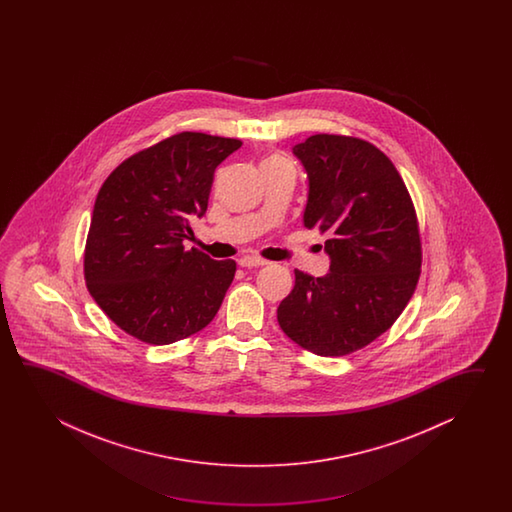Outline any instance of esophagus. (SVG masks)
Returning a JSON list of instances; mask_svg holds the SVG:
<instances>
[{
  "mask_svg": "<svg viewBox=\"0 0 512 512\" xmlns=\"http://www.w3.org/2000/svg\"><path fill=\"white\" fill-rule=\"evenodd\" d=\"M269 261L258 258V256H243L240 260L241 267H261L267 265Z\"/></svg>",
  "mask_w": 512,
  "mask_h": 512,
  "instance_id": "esophagus-1",
  "label": "esophagus"
}]
</instances>
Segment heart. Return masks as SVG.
I'll return each instance as SVG.
<instances>
[{
  "mask_svg": "<svg viewBox=\"0 0 512 512\" xmlns=\"http://www.w3.org/2000/svg\"><path fill=\"white\" fill-rule=\"evenodd\" d=\"M287 163V159H283L282 155H278V153H272L269 155L263 163H261V168H265V166H276V164Z\"/></svg>",
  "mask_w": 512,
  "mask_h": 512,
  "instance_id": "b5f03b06",
  "label": "heart"
}]
</instances>
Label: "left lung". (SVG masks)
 <instances>
[{
    "label": "left lung",
    "instance_id": "8db88e82",
    "mask_svg": "<svg viewBox=\"0 0 512 512\" xmlns=\"http://www.w3.org/2000/svg\"><path fill=\"white\" fill-rule=\"evenodd\" d=\"M293 152L309 175L305 227L326 234L331 271L294 269L278 324L307 351L344 357L381 337L410 302L423 263L419 221L403 177L371 142L316 133Z\"/></svg>",
    "mask_w": 512,
    "mask_h": 512
}]
</instances>
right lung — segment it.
Returning a JSON list of instances; mask_svg holds the SVG:
<instances>
[{
    "label": "right lung",
    "instance_id": "obj_1",
    "mask_svg": "<svg viewBox=\"0 0 512 512\" xmlns=\"http://www.w3.org/2000/svg\"><path fill=\"white\" fill-rule=\"evenodd\" d=\"M240 139L181 131L133 153L108 175L84 249L87 291L131 337L164 346L207 327L236 274L183 238L207 212L214 172Z\"/></svg>",
    "mask_w": 512,
    "mask_h": 512
}]
</instances>
